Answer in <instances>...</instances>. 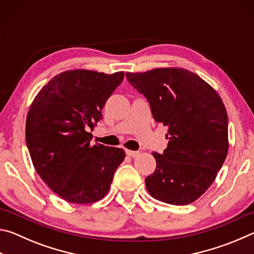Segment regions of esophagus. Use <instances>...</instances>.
Instances as JSON below:
<instances>
[{"mask_svg": "<svg viewBox=\"0 0 254 254\" xmlns=\"http://www.w3.org/2000/svg\"><path fill=\"white\" fill-rule=\"evenodd\" d=\"M126 153L127 154L128 157H132V158H134V157L139 156V154H140L139 151H133V150H126Z\"/></svg>", "mask_w": 254, "mask_h": 254, "instance_id": "1", "label": "esophagus"}]
</instances>
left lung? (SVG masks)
<instances>
[{
  "instance_id": "left-lung-1",
  "label": "left lung",
  "mask_w": 254,
  "mask_h": 254,
  "mask_svg": "<svg viewBox=\"0 0 254 254\" xmlns=\"http://www.w3.org/2000/svg\"><path fill=\"white\" fill-rule=\"evenodd\" d=\"M126 76L147 98L153 119L168 127V147L153 153L156 170L145 178L148 191L167 204L192 203L212 185L229 150V121L221 97L183 68Z\"/></svg>"
}]
</instances>
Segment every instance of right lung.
<instances>
[{
    "label": "right lung",
    "mask_w": 254,
    "mask_h": 254,
    "mask_svg": "<svg viewBox=\"0 0 254 254\" xmlns=\"http://www.w3.org/2000/svg\"><path fill=\"white\" fill-rule=\"evenodd\" d=\"M124 72L77 69L55 76L30 106L25 141L40 178L69 203L89 204L109 191L122 149L91 145L102 110Z\"/></svg>",
    "instance_id": "right-lung-1"
}]
</instances>
